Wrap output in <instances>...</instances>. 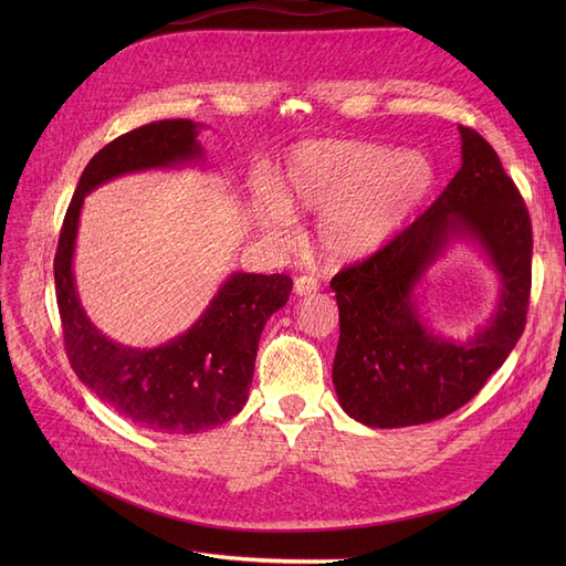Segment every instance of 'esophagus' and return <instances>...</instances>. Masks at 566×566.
Returning <instances> with one entry per match:
<instances>
[{
    "mask_svg": "<svg viewBox=\"0 0 566 566\" xmlns=\"http://www.w3.org/2000/svg\"><path fill=\"white\" fill-rule=\"evenodd\" d=\"M318 290V281L314 276H297L295 279V295L304 297V295H312Z\"/></svg>",
    "mask_w": 566,
    "mask_h": 566,
    "instance_id": "34e87169",
    "label": "esophagus"
}]
</instances>
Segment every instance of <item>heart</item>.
Returning <instances> with one entry per match:
<instances>
[{
    "label": "heart",
    "mask_w": 566,
    "mask_h": 566,
    "mask_svg": "<svg viewBox=\"0 0 566 566\" xmlns=\"http://www.w3.org/2000/svg\"><path fill=\"white\" fill-rule=\"evenodd\" d=\"M434 188V167L418 150L325 139L306 142L285 158L276 193H256L262 227L290 235V212H321L316 243L325 260L354 262L399 233Z\"/></svg>",
    "instance_id": "obj_1"
}]
</instances>
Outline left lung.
<instances>
[{
	"mask_svg": "<svg viewBox=\"0 0 566 566\" xmlns=\"http://www.w3.org/2000/svg\"><path fill=\"white\" fill-rule=\"evenodd\" d=\"M462 165L443 193L387 245L335 273L339 406L368 427L447 418L503 366L524 333L531 295V217L482 134L460 127ZM455 237L485 248L504 290L489 326L465 346L434 336L415 306L421 273Z\"/></svg>",
	"mask_w": 566,
	"mask_h": 566,
	"instance_id": "left-lung-1",
	"label": "left lung"
}]
</instances>
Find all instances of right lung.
Instances as JSON below:
<instances>
[{
    "label": "right lung",
    "mask_w": 566,
    "mask_h": 566,
    "mask_svg": "<svg viewBox=\"0 0 566 566\" xmlns=\"http://www.w3.org/2000/svg\"><path fill=\"white\" fill-rule=\"evenodd\" d=\"M202 158L198 125L158 119L101 148L84 167L54 256L63 345L77 378L119 416L163 434H196L224 424L248 401L260 335L287 302L285 273H233L184 335L156 349H132L101 335L77 300L73 254L84 196L119 175Z\"/></svg>",
    "instance_id": "1"
}]
</instances>
